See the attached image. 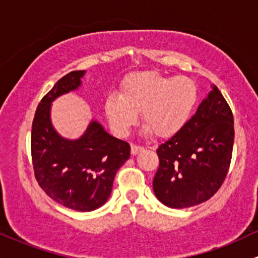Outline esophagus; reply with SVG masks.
<instances>
[{"mask_svg": "<svg viewBox=\"0 0 258 258\" xmlns=\"http://www.w3.org/2000/svg\"><path fill=\"white\" fill-rule=\"evenodd\" d=\"M141 151H143V147H141V146H137V145H131V153L132 154L140 153Z\"/></svg>", "mask_w": 258, "mask_h": 258, "instance_id": "esophagus-1", "label": "esophagus"}]
</instances>
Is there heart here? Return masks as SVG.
<instances>
[{"label": "heart", "mask_w": 258, "mask_h": 258, "mask_svg": "<svg viewBox=\"0 0 258 258\" xmlns=\"http://www.w3.org/2000/svg\"><path fill=\"white\" fill-rule=\"evenodd\" d=\"M197 101L198 86L193 79L148 70L128 75L120 95L106 99L105 112L120 136L128 134L137 122V113H141L146 132L170 137L186 123Z\"/></svg>", "instance_id": "1"}]
</instances>
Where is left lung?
<instances>
[{
    "label": "left lung",
    "mask_w": 258,
    "mask_h": 258,
    "mask_svg": "<svg viewBox=\"0 0 258 258\" xmlns=\"http://www.w3.org/2000/svg\"><path fill=\"white\" fill-rule=\"evenodd\" d=\"M234 137L232 111L214 86L193 117L157 148L156 197L174 209L194 207L210 199L229 172Z\"/></svg>",
    "instance_id": "1"
}]
</instances>
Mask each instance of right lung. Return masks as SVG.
<instances>
[{"label":"right lung","instance_id":"1","mask_svg":"<svg viewBox=\"0 0 258 258\" xmlns=\"http://www.w3.org/2000/svg\"><path fill=\"white\" fill-rule=\"evenodd\" d=\"M84 73L75 70L64 75L40 100L32 123L31 152L34 177L48 197L73 210L91 211L106 203L131 147L95 121L77 141L64 140L54 131L50 102L78 89Z\"/></svg>","mask_w":258,"mask_h":258}]
</instances>
